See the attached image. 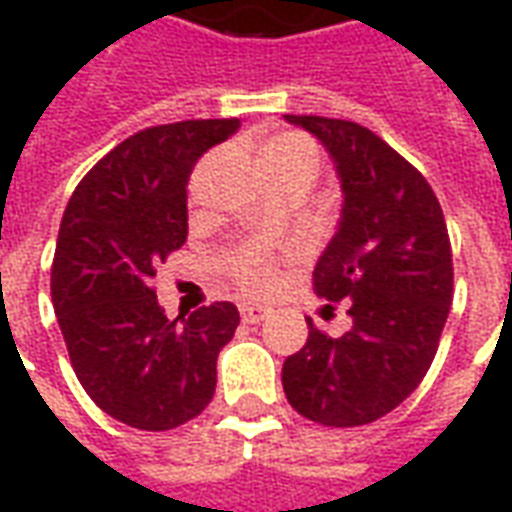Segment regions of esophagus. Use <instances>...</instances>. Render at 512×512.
Masks as SVG:
<instances>
[{
  "mask_svg": "<svg viewBox=\"0 0 512 512\" xmlns=\"http://www.w3.org/2000/svg\"><path fill=\"white\" fill-rule=\"evenodd\" d=\"M271 310L268 307H257V304H241V321L244 323H260L266 321Z\"/></svg>",
  "mask_w": 512,
  "mask_h": 512,
  "instance_id": "1",
  "label": "esophagus"
}]
</instances>
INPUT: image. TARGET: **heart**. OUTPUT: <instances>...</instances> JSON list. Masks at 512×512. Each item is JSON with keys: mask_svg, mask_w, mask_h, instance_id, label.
Masks as SVG:
<instances>
[{"mask_svg": "<svg viewBox=\"0 0 512 512\" xmlns=\"http://www.w3.org/2000/svg\"><path fill=\"white\" fill-rule=\"evenodd\" d=\"M285 158H307L318 167V150L312 142L301 136H279L274 142H268L263 150V161H285ZM235 279L246 293H263L274 282V260L263 249H246L244 255L235 263Z\"/></svg>", "mask_w": 512, "mask_h": 512, "instance_id": "heart-1", "label": "heart"}]
</instances>
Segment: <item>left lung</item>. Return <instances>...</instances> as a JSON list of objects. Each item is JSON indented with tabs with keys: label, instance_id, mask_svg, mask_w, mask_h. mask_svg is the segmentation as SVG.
I'll list each match as a JSON object with an SVG mask.
<instances>
[{
	"label": "left lung",
	"instance_id": "1",
	"mask_svg": "<svg viewBox=\"0 0 512 512\" xmlns=\"http://www.w3.org/2000/svg\"><path fill=\"white\" fill-rule=\"evenodd\" d=\"M285 120L321 139L343 180V219L312 288L345 301L354 326L329 337L307 318L310 337L285 359L282 386L301 417L359 428L400 406L439 351L452 304L447 222L422 172L370 128L318 115Z\"/></svg>",
	"mask_w": 512,
	"mask_h": 512
}]
</instances>
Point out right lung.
<instances>
[{"label": "right lung", "mask_w": 512, "mask_h": 512, "mask_svg": "<svg viewBox=\"0 0 512 512\" xmlns=\"http://www.w3.org/2000/svg\"><path fill=\"white\" fill-rule=\"evenodd\" d=\"M235 128L238 117L136 131L84 175L62 213L51 301L73 373L131 428L172 430L202 414L216 356L241 321L230 301L169 321L153 288L158 263L186 244L191 169Z\"/></svg>", "instance_id": "1"}]
</instances>
